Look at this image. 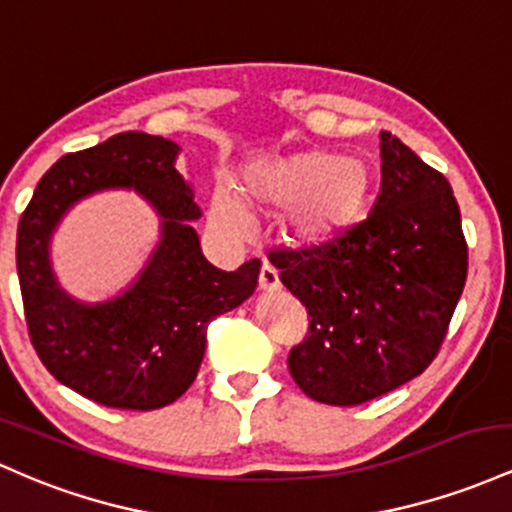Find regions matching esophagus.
Returning a JSON list of instances; mask_svg holds the SVG:
<instances>
[{
  "label": "esophagus",
  "mask_w": 512,
  "mask_h": 512,
  "mask_svg": "<svg viewBox=\"0 0 512 512\" xmlns=\"http://www.w3.org/2000/svg\"><path fill=\"white\" fill-rule=\"evenodd\" d=\"M280 287V280H278V273L273 271L268 263H263L261 266V273H258V290L261 292H273Z\"/></svg>",
  "instance_id": "esophagus-1"
}]
</instances>
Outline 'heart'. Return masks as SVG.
Wrapping results in <instances>:
<instances>
[{
  "instance_id": "b5f03b06",
  "label": "heart",
  "mask_w": 512,
  "mask_h": 512,
  "mask_svg": "<svg viewBox=\"0 0 512 512\" xmlns=\"http://www.w3.org/2000/svg\"><path fill=\"white\" fill-rule=\"evenodd\" d=\"M370 188L365 162L307 149L251 169L241 188L244 198L225 186L217 188L212 217L227 232L246 234L251 227L246 208H292V237L317 246L338 239L360 220Z\"/></svg>"
}]
</instances>
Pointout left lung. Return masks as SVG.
<instances>
[{"label": "left lung", "mask_w": 512, "mask_h": 512, "mask_svg": "<svg viewBox=\"0 0 512 512\" xmlns=\"http://www.w3.org/2000/svg\"><path fill=\"white\" fill-rule=\"evenodd\" d=\"M380 137L382 191L370 215L326 244L268 254L309 317L287 367L321 404H365L421 375L467 283L450 183L392 132Z\"/></svg>", "instance_id": "left-lung-1"}]
</instances>
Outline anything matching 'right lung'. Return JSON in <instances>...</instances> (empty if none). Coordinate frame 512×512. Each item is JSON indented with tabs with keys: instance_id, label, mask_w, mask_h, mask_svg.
I'll use <instances>...</instances> for the list:
<instances>
[{
	"instance_id": "add662e5",
	"label": "right lung",
	"mask_w": 512,
	"mask_h": 512,
	"mask_svg": "<svg viewBox=\"0 0 512 512\" xmlns=\"http://www.w3.org/2000/svg\"><path fill=\"white\" fill-rule=\"evenodd\" d=\"M179 145L147 132H120L65 154L45 171L16 232L24 317L40 363L65 387L111 409L152 411L191 387L208 324L239 307L258 283V263L227 273L205 261L191 188L174 169ZM103 187H135L163 215V241L125 296L74 303L54 283L47 241L67 207Z\"/></svg>"
}]
</instances>
